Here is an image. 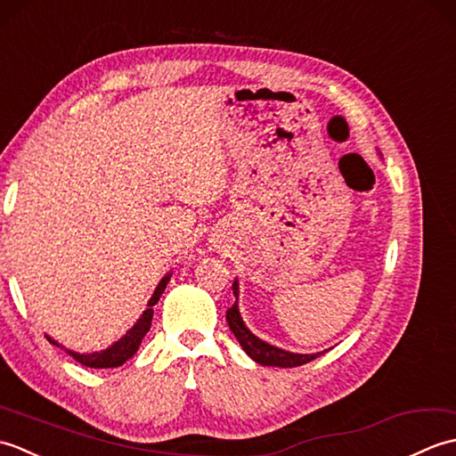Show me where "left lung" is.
<instances>
[{
  "label": "left lung",
  "instance_id": "left-lung-1",
  "mask_svg": "<svg viewBox=\"0 0 456 456\" xmlns=\"http://www.w3.org/2000/svg\"><path fill=\"white\" fill-rule=\"evenodd\" d=\"M233 294H235V297L239 296L237 280L233 282ZM227 323H229L231 331H233V335L237 337V341L240 343V346L245 348V353L250 358H253V361H256L258 364L294 368V366H302V364L312 362L314 358L322 354V353H317V354H296V353H288V351H282V348L260 341L258 337H255L253 333L248 331V327L245 325L243 317H240V314H239L237 302L227 309Z\"/></svg>",
  "mask_w": 456,
  "mask_h": 456
}]
</instances>
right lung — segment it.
<instances>
[{"instance_id": "right-lung-1", "label": "right lung", "mask_w": 456, "mask_h": 456, "mask_svg": "<svg viewBox=\"0 0 456 456\" xmlns=\"http://www.w3.org/2000/svg\"><path fill=\"white\" fill-rule=\"evenodd\" d=\"M168 280H170V274L167 278L160 280V284L157 286V289H154V294L151 297L149 307L144 309V314L141 315L139 322L133 325L131 331H127V335L121 337L118 343L111 345L110 348H105V351H102V353H92V354H80V353H72V351H66V353L72 354L80 364L90 366V368H118L125 361H129V358L134 353H137V348H139V345L142 341V337L149 333L151 322H152V305L160 299L164 288H167V284H168ZM46 338L53 345H58L56 341H53L51 337H46Z\"/></svg>"}]
</instances>
